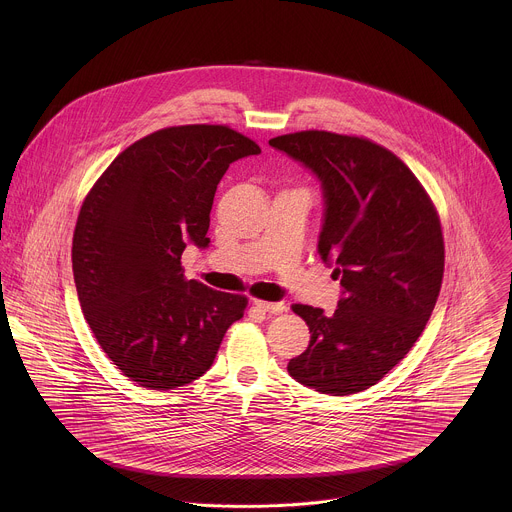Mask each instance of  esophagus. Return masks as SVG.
<instances>
[{"instance_id": "1", "label": "esophagus", "mask_w": 512, "mask_h": 512, "mask_svg": "<svg viewBox=\"0 0 512 512\" xmlns=\"http://www.w3.org/2000/svg\"><path fill=\"white\" fill-rule=\"evenodd\" d=\"M254 305L266 313H284L288 309V305L284 301H262V299H254Z\"/></svg>"}]
</instances>
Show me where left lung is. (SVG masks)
I'll return each instance as SVG.
<instances>
[{"label":"left lung","instance_id":"left-lung-1","mask_svg":"<svg viewBox=\"0 0 512 512\" xmlns=\"http://www.w3.org/2000/svg\"><path fill=\"white\" fill-rule=\"evenodd\" d=\"M270 146L321 181L317 252L343 288L333 315L293 305L311 341L288 372L323 394L361 392L408 355L436 307L445 260L438 211L404 161L365 138L307 130Z\"/></svg>","mask_w":512,"mask_h":512}]
</instances>
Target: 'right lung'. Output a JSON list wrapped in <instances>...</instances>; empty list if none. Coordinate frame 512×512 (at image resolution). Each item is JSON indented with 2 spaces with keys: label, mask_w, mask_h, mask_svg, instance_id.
<instances>
[{
  "label": "right lung",
  "mask_w": 512,
  "mask_h": 512,
  "mask_svg": "<svg viewBox=\"0 0 512 512\" xmlns=\"http://www.w3.org/2000/svg\"><path fill=\"white\" fill-rule=\"evenodd\" d=\"M260 147L228 126H173L124 149L86 195L73 272L86 323L108 359L149 390L203 376L244 295L185 280L181 254L207 248L228 165Z\"/></svg>",
  "instance_id": "1"
}]
</instances>
